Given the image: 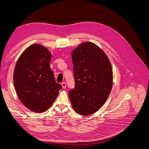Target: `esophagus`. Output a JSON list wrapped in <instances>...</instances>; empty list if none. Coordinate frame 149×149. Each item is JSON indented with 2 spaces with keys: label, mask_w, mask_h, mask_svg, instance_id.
<instances>
[{
  "label": "esophagus",
  "mask_w": 149,
  "mask_h": 149,
  "mask_svg": "<svg viewBox=\"0 0 149 149\" xmlns=\"http://www.w3.org/2000/svg\"><path fill=\"white\" fill-rule=\"evenodd\" d=\"M61 86H62V88L63 89H65L66 88V83L65 82H63L61 83Z\"/></svg>",
  "instance_id": "34e87169"
}]
</instances>
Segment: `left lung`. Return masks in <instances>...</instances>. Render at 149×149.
I'll return each mask as SVG.
<instances>
[{"instance_id":"8db88e82","label":"left lung","mask_w":149,"mask_h":149,"mask_svg":"<svg viewBox=\"0 0 149 149\" xmlns=\"http://www.w3.org/2000/svg\"><path fill=\"white\" fill-rule=\"evenodd\" d=\"M74 87L69 97L76 113L89 116L104 104L112 86L111 63L101 48L86 42L71 53Z\"/></svg>"}]
</instances>
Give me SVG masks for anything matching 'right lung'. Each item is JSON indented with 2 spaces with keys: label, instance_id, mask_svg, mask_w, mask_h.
Here are the masks:
<instances>
[{
  "label": "right lung",
  "instance_id": "add662e5",
  "mask_svg": "<svg viewBox=\"0 0 149 149\" xmlns=\"http://www.w3.org/2000/svg\"><path fill=\"white\" fill-rule=\"evenodd\" d=\"M51 58L46 48L34 44L25 49L16 63L13 73L16 92L31 111L40 113L48 110L61 89L49 66Z\"/></svg>",
  "mask_w": 149,
  "mask_h": 149
}]
</instances>
